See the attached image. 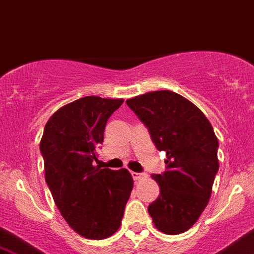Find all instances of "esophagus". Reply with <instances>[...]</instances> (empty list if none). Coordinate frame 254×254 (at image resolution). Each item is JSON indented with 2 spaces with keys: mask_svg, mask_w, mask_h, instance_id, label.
Here are the masks:
<instances>
[{
  "mask_svg": "<svg viewBox=\"0 0 254 254\" xmlns=\"http://www.w3.org/2000/svg\"><path fill=\"white\" fill-rule=\"evenodd\" d=\"M131 176H132L133 180H142V179H143V178L147 177V174H144V173H136V172H132V173H131Z\"/></svg>",
  "mask_w": 254,
  "mask_h": 254,
  "instance_id": "1",
  "label": "esophagus"
}]
</instances>
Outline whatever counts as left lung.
<instances>
[{"mask_svg":"<svg viewBox=\"0 0 254 254\" xmlns=\"http://www.w3.org/2000/svg\"><path fill=\"white\" fill-rule=\"evenodd\" d=\"M127 105L165 151L166 171L153 174L160 194L148 206L154 226L165 234L190 229L208 205L218 171V141L196 105L171 90L127 99Z\"/></svg>","mask_w":254,"mask_h":254,"instance_id":"1","label":"left lung"}]
</instances>
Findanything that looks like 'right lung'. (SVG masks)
Segmentation results:
<instances>
[{
	"mask_svg": "<svg viewBox=\"0 0 254 254\" xmlns=\"http://www.w3.org/2000/svg\"><path fill=\"white\" fill-rule=\"evenodd\" d=\"M123 99L84 97L49 119L40 141L45 180L61 214L77 234L101 240L122 223L133 180L127 170L94 167L107 121Z\"/></svg>",
	"mask_w": 254,
	"mask_h": 254,
	"instance_id": "1",
	"label": "right lung"
}]
</instances>
